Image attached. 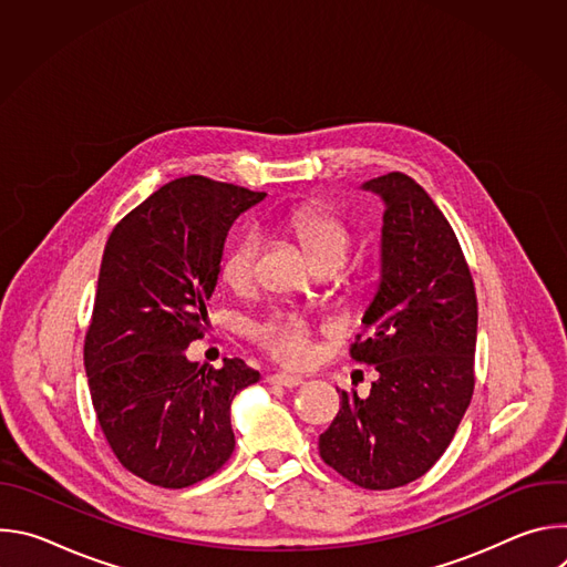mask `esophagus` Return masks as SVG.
I'll return each instance as SVG.
<instances>
[{"instance_id":"34e87169","label":"esophagus","mask_w":567,"mask_h":567,"mask_svg":"<svg viewBox=\"0 0 567 567\" xmlns=\"http://www.w3.org/2000/svg\"><path fill=\"white\" fill-rule=\"evenodd\" d=\"M269 381H271V383H276V385H285V388H296V385H300V383H302V379H300V377H296V374H287V372H276V374H271V377H269Z\"/></svg>"}]
</instances>
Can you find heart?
I'll return each mask as SVG.
<instances>
[{
  "label": "heart",
  "mask_w": 567,
  "mask_h": 567,
  "mask_svg": "<svg viewBox=\"0 0 567 567\" xmlns=\"http://www.w3.org/2000/svg\"><path fill=\"white\" fill-rule=\"evenodd\" d=\"M287 228L313 269L320 265H334L339 269L352 247V233L348 224L326 204L309 202L293 208L287 217ZM258 256V235L249 233L237 239L221 260V282L233 291H249L256 282ZM249 332L271 359L285 365H302L311 357V330L298 316L274 313L251 326Z\"/></svg>",
  "instance_id": "heart-1"
}]
</instances>
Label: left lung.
Listing matches in <instances>:
<instances>
[{"mask_svg": "<svg viewBox=\"0 0 567 567\" xmlns=\"http://www.w3.org/2000/svg\"><path fill=\"white\" fill-rule=\"evenodd\" d=\"M383 204L381 280L350 357L374 365L370 394L341 390V409L318 437L322 462L363 489L422 477L449 449L473 396L475 287L460 241L409 175L363 184Z\"/></svg>", "mask_w": 567, "mask_h": 567, "instance_id": "1", "label": "left lung"}]
</instances>
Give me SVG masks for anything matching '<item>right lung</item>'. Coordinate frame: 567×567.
<instances>
[{
    "instance_id": "right-lung-1",
    "label": "right lung",
    "mask_w": 567,
    "mask_h": 567,
    "mask_svg": "<svg viewBox=\"0 0 567 567\" xmlns=\"http://www.w3.org/2000/svg\"><path fill=\"white\" fill-rule=\"evenodd\" d=\"M267 193L202 175L152 193L112 230L99 274L85 370L101 431L118 462L184 489L235 449L233 396L260 379L241 359L193 363L228 228Z\"/></svg>"
}]
</instances>
